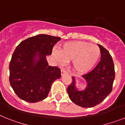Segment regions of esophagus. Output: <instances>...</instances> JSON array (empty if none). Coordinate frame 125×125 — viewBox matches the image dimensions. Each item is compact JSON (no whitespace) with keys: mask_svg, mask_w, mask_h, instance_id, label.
<instances>
[{"mask_svg":"<svg viewBox=\"0 0 125 125\" xmlns=\"http://www.w3.org/2000/svg\"><path fill=\"white\" fill-rule=\"evenodd\" d=\"M66 74H67V72L65 70H64V69H62V70H61V75H63Z\"/></svg>","mask_w":125,"mask_h":125,"instance_id":"esophagus-1","label":"esophagus"}]
</instances>
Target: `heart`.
I'll return each mask as SVG.
<instances>
[{"instance_id": "b5f03b06", "label": "heart", "mask_w": 125, "mask_h": 125, "mask_svg": "<svg viewBox=\"0 0 125 125\" xmlns=\"http://www.w3.org/2000/svg\"><path fill=\"white\" fill-rule=\"evenodd\" d=\"M58 63L64 65L72 61V67L79 74H86L95 67L100 57L98 46L84 41H70L60 47V52L54 51Z\"/></svg>"}]
</instances>
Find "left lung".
<instances>
[{"label": "left lung", "mask_w": 125, "mask_h": 125, "mask_svg": "<svg viewBox=\"0 0 125 125\" xmlns=\"http://www.w3.org/2000/svg\"><path fill=\"white\" fill-rule=\"evenodd\" d=\"M101 53L100 62L93 71L82 75L86 81V87L79 90L76 88V80L72 77V81L67 88L70 99L74 104L82 107H93L99 104L112 92L115 78L114 65L109 51L98 44Z\"/></svg>", "instance_id": "obj_1"}]
</instances>
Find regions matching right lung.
I'll return each mask as SVG.
<instances>
[{
	"instance_id": "1",
	"label": "right lung",
	"mask_w": 125,
	"mask_h": 125,
	"mask_svg": "<svg viewBox=\"0 0 125 125\" xmlns=\"http://www.w3.org/2000/svg\"><path fill=\"white\" fill-rule=\"evenodd\" d=\"M58 37L39 34L21 42L12 54L9 64V82L19 98L30 103L46 98L52 83L61 77L57 67L48 65Z\"/></svg>"
}]
</instances>
